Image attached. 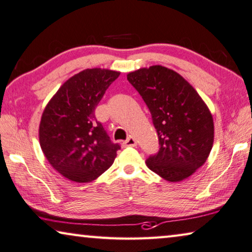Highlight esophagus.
<instances>
[{"label":"esophagus","instance_id":"34e87169","mask_svg":"<svg viewBox=\"0 0 252 252\" xmlns=\"http://www.w3.org/2000/svg\"><path fill=\"white\" fill-rule=\"evenodd\" d=\"M123 143H125V146H126V147H137V140H135L133 137L127 138Z\"/></svg>","mask_w":252,"mask_h":252}]
</instances>
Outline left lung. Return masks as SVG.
Segmentation results:
<instances>
[{
    "label": "left lung",
    "mask_w": 252,
    "mask_h": 252,
    "mask_svg": "<svg viewBox=\"0 0 252 252\" xmlns=\"http://www.w3.org/2000/svg\"><path fill=\"white\" fill-rule=\"evenodd\" d=\"M141 95L157 130L159 150L147 166L168 182H179L203 166L213 147L214 125L209 107L176 71L156 65L127 74Z\"/></svg>",
    "instance_id": "1"
}]
</instances>
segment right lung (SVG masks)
<instances>
[{"mask_svg": "<svg viewBox=\"0 0 252 252\" xmlns=\"http://www.w3.org/2000/svg\"><path fill=\"white\" fill-rule=\"evenodd\" d=\"M119 75L110 69L83 70L63 84L43 111L40 147L50 165L69 181L96 179L121 148L95 118V109Z\"/></svg>", "mask_w": 252, "mask_h": 252, "instance_id": "right-lung-1", "label": "right lung"}]
</instances>
